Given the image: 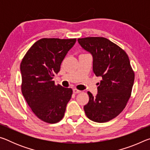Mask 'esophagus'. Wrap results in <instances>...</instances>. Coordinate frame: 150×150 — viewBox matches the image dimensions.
<instances>
[{
    "instance_id": "1",
    "label": "esophagus",
    "mask_w": 150,
    "mask_h": 150,
    "mask_svg": "<svg viewBox=\"0 0 150 150\" xmlns=\"http://www.w3.org/2000/svg\"><path fill=\"white\" fill-rule=\"evenodd\" d=\"M73 93H74V94H77V93H79L81 92V91L77 89V88H73Z\"/></svg>"
}]
</instances>
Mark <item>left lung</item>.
Instances as JSON below:
<instances>
[{
    "label": "left lung",
    "instance_id": "left-lung-1",
    "mask_svg": "<svg viewBox=\"0 0 150 150\" xmlns=\"http://www.w3.org/2000/svg\"><path fill=\"white\" fill-rule=\"evenodd\" d=\"M83 49L93 56V70L101 77L98 93H87L89 100L84 106L87 117L96 122H106L116 117L130 97L134 72L128 55L110 40L103 37L79 38Z\"/></svg>",
    "mask_w": 150,
    "mask_h": 150
}]
</instances>
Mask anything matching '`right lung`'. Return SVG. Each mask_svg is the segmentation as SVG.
I'll use <instances>...</instances> for the list:
<instances>
[{"label":"right lung","instance_id":"obj_1","mask_svg":"<svg viewBox=\"0 0 150 150\" xmlns=\"http://www.w3.org/2000/svg\"><path fill=\"white\" fill-rule=\"evenodd\" d=\"M75 42V38L39 40L28 51L20 64L22 95L35 116L47 123L62 120L71 98V88L55 85L53 78Z\"/></svg>","mask_w":150,"mask_h":150}]
</instances>
